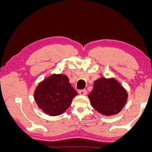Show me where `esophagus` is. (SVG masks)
<instances>
[{
	"label": "esophagus",
	"mask_w": 152,
	"mask_h": 152,
	"mask_svg": "<svg viewBox=\"0 0 152 152\" xmlns=\"http://www.w3.org/2000/svg\"><path fill=\"white\" fill-rule=\"evenodd\" d=\"M78 93L80 95H86L87 92H86V90H84H84H79Z\"/></svg>",
	"instance_id": "esophagus-1"
}]
</instances>
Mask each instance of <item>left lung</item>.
I'll return each mask as SVG.
<instances>
[{
    "instance_id": "1",
    "label": "left lung",
    "mask_w": 152,
    "mask_h": 152,
    "mask_svg": "<svg viewBox=\"0 0 152 152\" xmlns=\"http://www.w3.org/2000/svg\"><path fill=\"white\" fill-rule=\"evenodd\" d=\"M91 104L102 115H115L122 111L128 98L126 89L114 78L100 77L94 82L88 95Z\"/></svg>"
}]
</instances>
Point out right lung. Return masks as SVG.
<instances>
[{
	"label": "right lung",
	"instance_id": "right-lung-1",
	"mask_svg": "<svg viewBox=\"0 0 152 152\" xmlns=\"http://www.w3.org/2000/svg\"><path fill=\"white\" fill-rule=\"evenodd\" d=\"M77 95L64 74H53L41 82L34 93L39 109L50 116L64 113Z\"/></svg>",
	"mask_w": 152,
	"mask_h": 152
}]
</instances>
